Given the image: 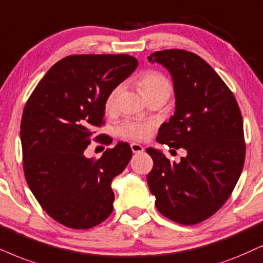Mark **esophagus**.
<instances>
[{
    "instance_id": "esophagus-1",
    "label": "esophagus",
    "mask_w": 263,
    "mask_h": 263,
    "mask_svg": "<svg viewBox=\"0 0 263 263\" xmlns=\"http://www.w3.org/2000/svg\"><path fill=\"white\" fill-rule=\"evenodd\" d=\"M131 149L134 153H142L143 151H144V148H143L141 144H138V143H132Z\"/></svg>"
}]
</instances>
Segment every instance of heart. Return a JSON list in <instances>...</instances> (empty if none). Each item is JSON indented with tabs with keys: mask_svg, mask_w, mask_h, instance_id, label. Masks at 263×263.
Instances as JSON below:
<instances>
[{
	"mask_svg": "<svg viewBox=\"0 0 263 263\" xmlns=\"http://www.w3.org/2000/svg\"><path fill=\"white\" fill-rule=\"evenodd\" d=\"M137 85L144 98L151 95H155V93H168V95L171 93V85L168 80L164 75H161L160 72L156 71L142 72L137 78ZM119 89H120V87H116L108 95L107 101H105V109L107 110L114 109ZM153 127H154V125L152 122L128 120L122 122L120 125L119 134L125 138L143 141L151 135Z\"/></svg>",
	"mask_w": 263,
	"mask_h": 263,
	"instance_id": "heart-1",
	"label": "heart"
}]
</instances>
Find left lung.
<instances>
[{
	"label": "left lung",
	"instance_id": "obj_1",
	"mask_svg": "<svg viewBox=\"0 0 263 263\" xmlns=\"http://www.w3.org/2000/svg\"><path fill=\"white\" fill-rule=\"evenodd\" d=\"M170 72L175 114L162 122L156 142L184 148L170 161L148 148L154 166L147 176L156 209L181 224H195L215 214L233 192L245 160L242 118L233 93L204 59L183 49L148 57Z\"/></svg>",
	"mask_w": 263,
	"mask_h": 263
}]
</instances>
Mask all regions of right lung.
Wrapping results in <instances>:
<instances>
[{"label": "right lung", "instance_id": "add662e5", "mask_svg": "<svg viewBox=\"0 0 263 263\" xmlns=\"http://www.w3.org/2000/svg\"><path fill=\"white\" fill-rule=\"evenodd\" d=\"M137 65L127 54L65 57L26 102L21 125L26 182L43 210L66 227H95L111 214V182L131 160V148L119 142L98 160L84 152L93 129L105 122L108 95Z\"/></svg>", "mask_w": 263, "mask_h": 263}]
</instances>
